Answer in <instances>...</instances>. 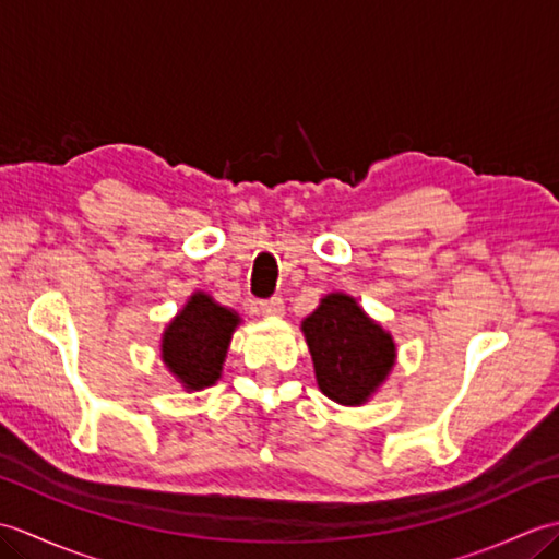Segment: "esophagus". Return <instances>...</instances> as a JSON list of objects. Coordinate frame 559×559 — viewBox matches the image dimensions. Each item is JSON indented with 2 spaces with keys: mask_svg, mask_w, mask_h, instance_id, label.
Segmentation results:
<instances>
[{
  "mask_svg": "<svg viewBox=\"0 0 559 559\" xmlns=\"http://www.w3.org/2000/svg\"><path fill=\"white\" fill-rule=\"evenodd\" d=\"M254 312H259L261 317H283L286 314V305H283L281 298H271L264 302H257Z\"/></svg>",
  "mask_w": 559,
  "mask_h": 559,
  "instance_id": "obj_1",
  "label": "esophagus"
}]
</instances>
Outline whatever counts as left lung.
Instances as JSON below:
<instances>
[{
  "instance_id": "left-lung-1",
  "label": "left lung",
  "mask_w": 559,
  "mask_h": 559,
  "mask_svg": "<svg viewBox=\"0 0 559 559\" xmlns=\"http://www.w3.org/2000/svg\"><path fill=\"white\" fill-rule=\"evenodd\" d=\"M317 386L338 406H365L396 365V343L348 293H329L302 319Z\"/></svg>"
}]
</instances>
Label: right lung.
<instances>
[{
	"instance_id": "obj_1",
	"label": "right lung",
	"mask_w": 559,
	"mask_h": 559,
	"mask_svg": "<svg viewBox=\"0 0 559 559\" xmlns=\"http://www.w3.org/2000/svg\"><path fill=\"white\" fill-rule=\"evenodd\" d=\"M240 314L204 290L189 295L185 307L165 324L160 360L185 391L213 386L223 374L225 358Z\"/></svg>"
}]
</instances>
